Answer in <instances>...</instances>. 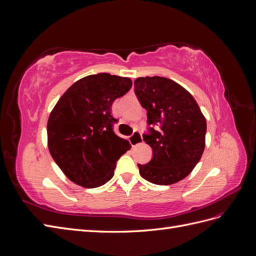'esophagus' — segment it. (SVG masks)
<instances>
[{
  "label": "esophagus",
  "instance_id": "obj_1",
  "mask_svg": "<svg viewBox=\"0 0 256 256\" xmlns=\"http://www.w3.org/2000/svg\"><path fill=\"white\" fill-rule=\"evenodd\" d=\"M129 142L132 147L141 144L143 142V138H142V134L140 131H134V134L129 138Z\"/></svg>",
  "mask_w": 256,
  "mask_h": 256
}]
</instances>
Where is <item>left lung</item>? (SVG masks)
<instances>
[{
  "instance_id": "left-lung-1",
  "label": "left lung",
  "mask_w": 256,
  "mask_h": 256,
  "mask_svg": "<svg viewBox=\"0 0 256 256\" xmlns=\"http://www.w3.org/2000/svg\"><path fill=\"white\" fill-rule=\"evenodd\" d=\"M134 92L147 110L150 127L143 140L152 150L148 164H138L140 175L161 186L184 180L205 148L206 120L196 99L182 85L158 76L138 78Z\"/></svg>"
}]
</instances>
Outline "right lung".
Returning a JSON list of instances; mask_svg holds the SVG:
<instances>
[{"label": "right lung", "instance_id": "obj_1", "mask_svg": "<svg viewBox=\"0 0 256 256\" xmlns=\"http://www.w3.org/2000/svg\"><path fill=\"white\" fill-rule=\"evenodd\" d=\"M132 86L129 78L90 74L74 82L50 113L47 134L53 160L72 182L97 188L109 182L131 145L113 131L115 99Z\"/></svg>", "mask_w": 256, "mask_h": 256}]
</instances>
